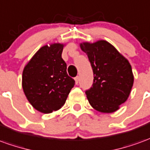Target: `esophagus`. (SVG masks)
Returning <instances> with one entry per match:
<instances>
[{"label": "esophagus", "mask_w": 150, "mask_h": 150, "mask_svg": "<svg viewBox=\"0 0 150 150\" xmlns=\"http://www.w3.org/2000/svg\"><path fill=\"white\" fill-rule=\"evenodd\" d=\"M79 76H76L75 78V83L77 84L79 83Z\"/></svg>", "instance_id": "obj_1"}]
</instances>
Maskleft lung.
I'll return each mask as SVG.
<instances>
[{
    "label": "left lung",
    "mask_w": 150,
    "mask_h": 150,
    "mask_svg": "<svg viewBox=\"0 0 150 150\" xmlns=\"http://www.w3.org/2000/svg\"><path fill=\"white\" fill-rule=\"evenodd\" d=\"M88 55L93 71V84L86 91L93 109L101 113H113L129 97L134 75L126 57L106 40L79 44Z\"/></svg>",
    "instance_id": "1"
}]
</instances>
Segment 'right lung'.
<instances>
[{"label": "right lung", "mask_w": 150, "mask_h": 150, "mask_svg": "<svg viewBox=\"0 0 150 150\" xmlns=\"http://www.w3.org/2000/svg\"><path fill=\"white\" fill-rule=\"evenodd\" d=\"M65 44L42 46L25 66L22 76L24 94L36 110L49 114L65 104L75 80L68 76L62 58Z\"/></svg>", "instance_id": "1"}]
</instances>
